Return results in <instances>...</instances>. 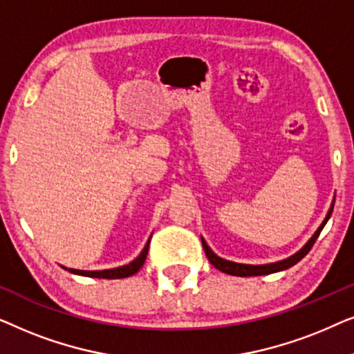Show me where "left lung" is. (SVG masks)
<instances>
[{"label": "left lung", "mask_w": 354, "mask_h": 354, "mask_svg": "<svg viewBox=\"0 0 354 354\" xmlns=\"http://www.w3.org/2000/svg\"><path fill=\"white\" fill-rule=\"evenodd\" d=\"M332 209H333V203L330 206V209H328L326 219L321 224V227L316 230V234H314L311 239L308 240V243L303 246L301 250L297 251L293 256H290L287 259H282L279 261V263H272V264H263V266H251V264H240V263H232V261H227V259H222L217 256L214 251H212L207 243L205 241V239H201V243H203V248H205V253L207 256V259H209V263L214 266L216 269H219L221 272H225V274H230V275H239V277H251V275H266V274H272V272H279V270H283V269H288L292 268L298 263V261H301L304 256L309 253V250L313 248L314 241L317 240L319 234H321V230L324 229V225L327 224L328 217L332 214Z\"/></svg>", "instance_id": "obj_1"}]
</instances>
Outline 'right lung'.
I'll list each match as a JSON object with an SVG mask.
<instances>
[{
	"instance_id": "1",
	"label": "right lung",
	"mask_w": 354,
	"mask_h": 354,
	"mask_svg": "<svg viewBox=\"0 0 354 354\" xmlns=\"http://www.w3.org/2000/svg\"><path fill=\"white\" fill-rule=\"evenodd\" d=\"M149 240H151V239H149ZM149 240H148V243L145 245L142 253H140L137 258L132 261V263L120 266V268L106 269V270H79V269H67V268H64V269H67L72 274L86 275V277H95V279H124V277H130V275L137 274L138 270L142 269V266L145 264V259H147L148 248H149Z\"/></svg>"
}]
</instances>
